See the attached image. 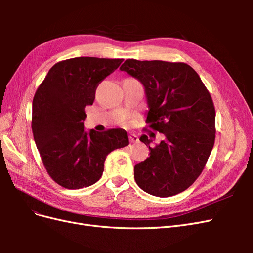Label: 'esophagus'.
Masks as SVG:
<instances>
[{"instance_id":"esophagus-1","label":"esophagus","mask_w":253,"mask_h":253,"mask_svg":"<svg viewBox=\"0 0 253 253\" xmlns=\"http://www.w3.org/2000/svg\"><path fill=\"white\" fill-rule=\"evenodd\" d=\"M128 138H129V141L133 142V143H136V142H138V141H139L138 136H136L135 134H131V135H129V136H128Z\"/></svg>"}]
</instances>
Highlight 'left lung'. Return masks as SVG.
Instances as JSON below:
<instances>
[{"mask_svg":"<svg viewBox=\"0 0 253 253\" xmlns=\"http://www.w3.org/2000/svg\"><path fill=\"white\" fill-rule=\"evenodd\" d=\"M144 87L147 124L165 139L135 165L134 178L144 192L169 197L187 190L201 175L215 140V109L200 76L186 63L127 59L120 66Z\"/></svg>","mask_w":253,"mask_h":253,"instance_id":"obj_1","label":"left lung"}]
</instances>
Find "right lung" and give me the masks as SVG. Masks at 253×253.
Listing matches in <instances>:
<instances>
[{
  "instance_id": "right-lung-1",
  "label": "right lung",
  "mask_w": 253,
  "mask_h": 253,
  "mask_svg": "<svg viewBox=\"0 0 253 253\" xmlns=\"http://www.w3.org/2000/svg\"><path fill=\"white\" fill-rule=\"evenodd\" d=\"M121 62L95 57L61 61L37 89L34 139L45 169L58 185L72 190L94 185L102 176L106 156L128 144L122 128L102 133L84 129L85 108L93 104L98 84Z\"/></svg>"
}]
</instances>
